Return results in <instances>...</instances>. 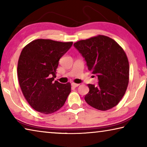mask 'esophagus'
<instances>
[{"mask_svg": "<svg viewBox=\"0 0 147 147\" xmlns=\"http://www.w3.org/2000/svg\"><path fill=\"white\" fill-rule=\"evenodd\" d=\"M71 85L73 87H74V88H76V87H78L80 84H75V83H72Z\"/></svg>", "mask_w": 147, "mask_h": 147, "instance_id": "34e87169", "label": "esophagus"}]
</instances>
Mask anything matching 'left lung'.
Returning a JSON list of instances; mask_svg holds the SVG:
<instances>
[{
  "label": "left lung",
  "instance_id": "1",
  "mask_svg": "<svg viewBox=\"0 0 147 147\" xmlns=\"http://www.w3.org/2000/svg\"><path fill=\"white\" fill-rule=\"evenodd\" d=\"M74 47L98 80L97 86L88 85L89 91L84 98L86 102L102 111L117 105L129 80V63L124 50L113 39L102 35L77 41Z\"/></svg>",
  "mask_w": 147,
  "mask_h": 147
}]
</instances>
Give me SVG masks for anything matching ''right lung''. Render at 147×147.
I'll return each instance as SVG.
<instances>
[{
	"instance_id": "add662e5",
	"label": "right lung",
	"mask_w": 147,
	"mask_h": 147,
	"mask_svg": "<svg viewBox=\"0 0 147 147\" xmlns=\"http://www.w3.org/2000/svg\"><path fill=\"white\" fill-rule=\"evenodd\" d=\"M73 42L38 39L24 47L19 56L17 75L23 95L35 110L50 114L64 105L71 84L54 81L59 60Z\"/></svg>"
}]
</instances>
